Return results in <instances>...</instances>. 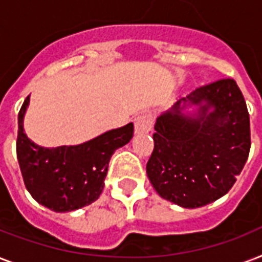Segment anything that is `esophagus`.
Returning <instances> with one entry per match:
<instances>
[{"instance_id": "34e87169", "label": "esophagus", "mask_w": 262, "mask_h": 262, "mask_svg": "<svg viewBox=\"0 0 262 262\" xmlns=\"http://www.w3.org/2000/svg\"><path fill=\"white\" fill-rule=\"evenodd\" d=\"M152 126H154V117H152L151 113H143V114L136 118L135 132L137 135L151 132Z\"/></svg>"}]
</instances>
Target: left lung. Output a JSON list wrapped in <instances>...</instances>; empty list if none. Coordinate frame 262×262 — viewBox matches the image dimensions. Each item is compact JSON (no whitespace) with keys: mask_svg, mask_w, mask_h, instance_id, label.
Listing matches in <instances>:
<instances>
[{"mask_svg":"<svg viewBox=\"0 0 262 262\" xmlns=\"http://www.w3.org/2000/svg\"><path fill=\"white\" fill-rule=\"evenodd\" d=\"M187 105L198 107L185 115ZM147 175L160 197L199 208L223 197L250 151V118L235 80L195 88L158 117Z\"/></svg>","mask_w":262,"mask_h":262,"instance_id":"1","label":"left lung"}]
</instances>
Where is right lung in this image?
I'll list each match as a JSON object with an SVG mask.
<instances>
[{
	"label": "right lung",
	"mask_w": 262,
	"mask_h": 262,
	"mask_svg": "<svg viewBox=\"0 0 262 262\" xmlns=\"http://www.w3.org/2000/svg\"><path fill=\"white\" fill-rule=\"evenodd\" d=\"M30 96L18 111L16 152L24 185L39 204L51 211L71 212L99 199L115 149L133 137V123L113 129L79 145L39 147L23 129Z\"/></svg>",
	"instance_id": "obj_1"
}]
</instances>
